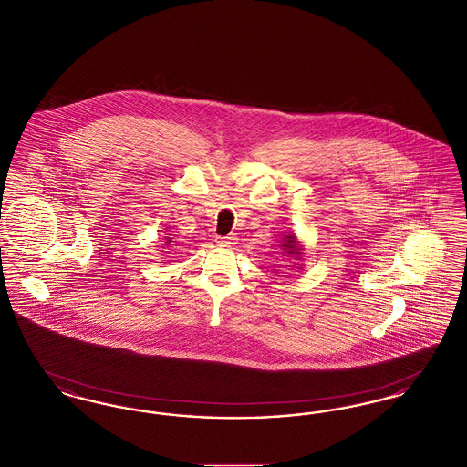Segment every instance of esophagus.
Masks as SVG:
<instances>
[{"mask_svg": "<svg viewBox=\"0 0 467 467\" xmlns=\"http://www.w3.org/2000/svg\"><path fill=\"white\" fill-rule=\"evenodd\" d=\"M219 244H227V246H233V244H238V236L236 234H229V236H219L217 238Z\"/></svg>", "mask_w": 467, "mask_h": 467, "instance_id": "34e87169", "label": "esophagus"}]
</instances>
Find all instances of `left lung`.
<instances>
[{"label": "left lung", "mask_w": 467, "mask_h": 467, "mask_svg": "<svg viewBox=\"0 0 467 467\" xmlns=\"http://www.w3.org/2000/svg\"><path fill=\"white\" fill-rule=\"evenodd\" d=\"M282 248H284V252L285 254H289V255H301V246L297 244V240H296V236L294 234H287V236H284V244H282Z\"/></svg>", "instance_id": "8db88e82"}]
</instances>
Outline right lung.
I'll return each mask as SVG.
<instances>
[{
  "mask_svg": "<svg viewBox=\"0 0 467 467\" xmlns=\"http://www.w3.org/2000/svg\"><path fill=\"white\" fill-rule=\"evenodd\" d=\"M166 244H171V238H168V240H166Z\"/></svg>",
  "mask_w": 467,
  "mask_h": 467,
  "instance_id": "1",
  "label": "right lung"
}]
</instances>
